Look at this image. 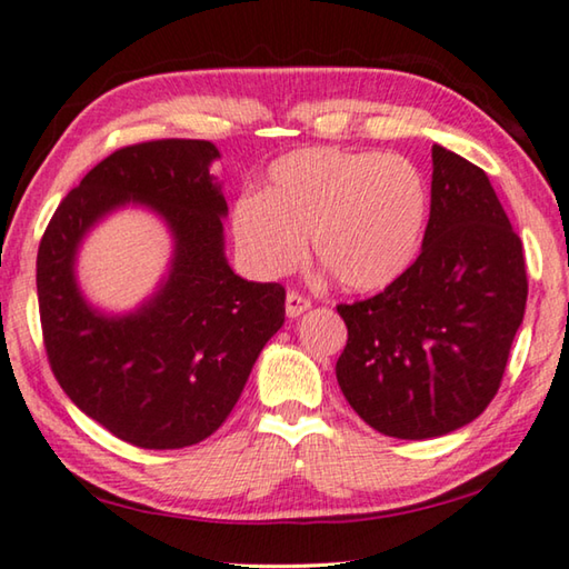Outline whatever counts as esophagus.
Masks as SVG:
<instances>
[{
    "label": "esophagus",
    "instance_id": "obj_1",
    "mask_svg": "<svg viewBox=\"0 0 569 569\" xmlns=\"http://www.w3.org/2000/svg\"><path fill=\"white\" fill-rule=\"evenodd\" d=\"M308 308H311V301H308L306 296L296 293V291H288V296H286V316H288V319H298V316L306 313Z\"/></svg>",
    "mask_w": 569,
    "mask_h": 569
}]
</instances>
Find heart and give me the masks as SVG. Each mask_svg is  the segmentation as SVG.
<instances>
[{
    "label": "heart",
    "mask_w": 569,
    "mask_h": 569,
    "mask_svg": "<svg viewBox=\"0 0 569 569\" xmlns=\"http://www.w3.org/2000/svg\"><path fill=\"white\" fill-rule=\"evenodd\" d=\"M429 220V186L403 156L306 148L278 158L261 192L230 206V236L250 271L291 273L313 258L343 291L373 293L407 273Z\"/></svg>",
    "instance_id": "b5f03b06"
}]
</instances>
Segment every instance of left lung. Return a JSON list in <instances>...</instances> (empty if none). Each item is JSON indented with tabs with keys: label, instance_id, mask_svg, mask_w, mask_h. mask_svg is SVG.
<instances>
[{
	"label": "left lung",
	"instance_id": "1",
	"mask_svg": "<svg viewBox=\"0 0 569 569\" xmlns=\"http://www.w3.org/2000/svg\"><path fill=\"white\" fill-rule=\"evenodd\" d=\"M431 160L419 258L381 293L339 306L349 329L339 387L397 439L445 437L487 409L527 303L522 240L487 172L441 146Z\"/></svg>",
	"mask_w": 569,
	"mask_h": 569
}]
</instances>
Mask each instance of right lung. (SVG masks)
<instances>
[{"label": "right lung", "mask_w": 569, "mask_h": 569, "mask_svg": "<svg viewBox=\"0 0 569 569\" xmlns=\"http://www.w3.org/2000/svg\"><path fill=\"white\" fill-rule=\"evenodd\" d=\"M208 140L130 146L67 192L37 253L47 356L74 407L142 449L198 445L228 419L268 339L286 319L281 283L233 273L228 206ZM146 207L173 240L169 273L132 312L92 307L76 283L89 230L122 207Z\"/></svg>", "instance_id": "1"}]
</instances>
